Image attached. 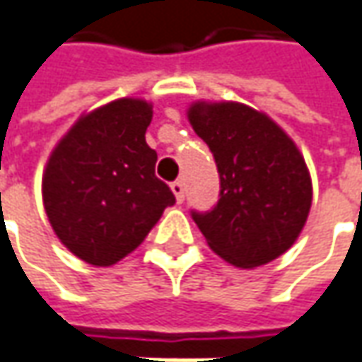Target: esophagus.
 Listing matches in <instances>:
<instances>
[{
	"label": "esophagus",
	"mask_w": 362,
	"mask_h": 362,
	"mask_svg": "<svg viewBox=\"0 0 362 362\" xmlns=\"http://www.w3.org/2000/svg\"><path fill=\"white\" fill-rule=\"evenodd\" d=\"M172 192H174V197H176V200H178V202H182V200H184V194H186L184 182H182V180L172 182Z\"/></svg>",
	"instance_id": "esophagus-1"
}]
</instances>
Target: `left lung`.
Here are the masks:
<instances>
[{"mask_svg": "<svg viewBox=\"0 0 362 362\" xmlns=\"http://www.w3.org/2000/svg\"><path fill=\"white\" fill-rule=\"evenodd\" d=\"M188 121L211 148L221 176L218 202L192 218L216 255L259 267L290 249L306 225L312 180L288 134L243 103L198 101Z\"/></svg>", "mask_w": 362, "mask_h": 362, "instance_id": "left-lung-1", "label": "left lung"}]
</instances>
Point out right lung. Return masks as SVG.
Here are the masks:
<instances>
[{
    "mask_svg": "<svg viewBox=\"0 0 362 362\" xmlns=\"http://www.w3.org/2000/svg\"><path fill=\"white\" fill-rule=\"evenodd\" d=\"M151 105L117 99L78 119L44 170L42 197L56 237L78 259L113 265L137 249L176 198L146 144Z\"/></svg>",
    "mask_w": 362,
    "mask_h": 362,
    "instance_id": "obj_1",
    "label": "right lung"
}]
</instances>
